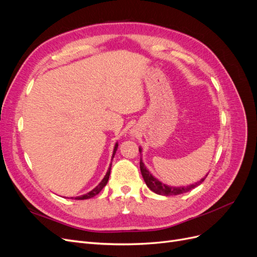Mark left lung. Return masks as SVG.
<instances>
[{"mask_svg": "<svg viewBox=\"0 0 257 257\" xmlns=\"http://www.w3.org/2000/svg\"><path fill=\"white\" fill-rule=\"evenodd\" d=\"M139 152H143L142 147H139ZM141 172L143 175L144 180L147 184L148 188H149L152 192L159 194V195H164V196H170V195H179V194H183L189 192L193 189H195L196 186L200 185V183H203L204 180L206 179V177L208 176V174L204 177L201 178L200 180L196 183L194 184H190V185H186V186H173V185H167L164 182L160 181L159 179L155 178L148 168L146 167V165L144 164L143 159H141Z\"/></svg>", "mask_w": 257, "mask_h": 257, "instance_id": "obj_1", "label": "left lung"}]
</instances>
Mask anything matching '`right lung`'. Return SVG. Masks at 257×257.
Segmentation results:
<instances>
[{
  "label": "right lung",
  "mask_w": 257,
  "mask_h": 257,
  "mask_svg": "<svg viewBox=\"0 0 257 257\" xmlns=\"http://www.w3.org/2000/svg\"><path fill=\"white\" fill-rule=\"evenodd\" d=\"M118 143H115V145H114V148H113V152H112V157H111V161H112V159L114 158V154H115V151L118 150ZM110 169H111V163H110V165H109V167H108V170H107V173H106V175H105V177L103 178V180L100 181L99 183H98V185H96L94 189H93L92 191H90L89 193H87V194H83V195H80V196H77V197H75V199H78V200H82V199H88V198H91V197H93V196H95V195H97V194L103 190V188L104 186L107 184V182H108V179H109V176H110ZM72 199L74 198V197H71Z\"/></svg>",
  "instance_id": "1"
}]
</instances>
